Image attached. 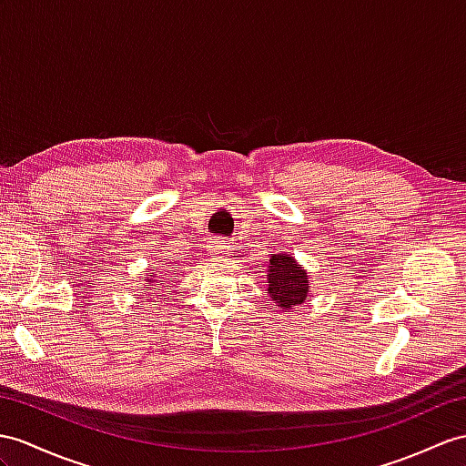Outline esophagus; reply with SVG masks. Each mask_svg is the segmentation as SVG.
I'll use <instances>...</instances> for the list:
<instances>
[{
    "label": "esophagus",
    "instance_id": "34e87169",
    "mask_svg": "<svg viewBox=\"0 0 466 466\" xmlns=\"http://www.w3.org/2000/svg\"><path fill=\"white\" fill-rule=\"evenodd\" d=\"M211 253L215 255V257H227L231 253V245L229 243H215L213 247H211Z\"/></svg>",
    "mask_w": 466,
    "mask_h": 466
}]
</instances>
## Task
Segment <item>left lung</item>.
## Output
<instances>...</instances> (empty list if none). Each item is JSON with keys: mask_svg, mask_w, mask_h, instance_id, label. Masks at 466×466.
Masks as SVG:
<instances>
[{"mask_svg": "<svg viewBox=\"0 0 466 466\" xmlns=\"http://www.w3.org/2000/svg\"><path fill=\"white\" fill-rule=\"evenodd\" d=\"M267 279L270 299L275 306L282 309V312L292 310L294 306H300L310 292L309 272L294 260V257L287 253L270 257Z\"/></svg>", "mask_w": 466, "mask_h": 466, "instance_id": "obj_1", "label": "left lung"}]
</instances>
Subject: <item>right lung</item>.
I'll return each instance as SVG.
<instances>
[{"label": "right lung", "instance_id": "right-lung-1", "mask_svg": "<svg viewBox=\"0 0 466 466\" xmlns=\"http://www.w3.org/2000/svg\"><path fill=\"white\" fill-rule=\"evenodd\" d=\"M157 282H160V285H162V282H164V280H156V277H154V272H150V275H147V277H146V289H147V290H152V289H154V287L157 285ZM152 294H156V290H154Z\"/></svg>", "mask_w": 466, "mask_h": 466}]
</instances>
